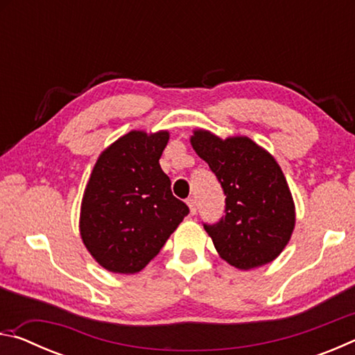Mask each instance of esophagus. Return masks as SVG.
I'll return each instance as SVG.
<instances>
[{
    "label": "esophagus",
    "instance_id": "34e87169",
    "mask_svg": "<svg viewBox=\"0 0 355 355\" xmlns=\"http://www.w3.org/2000/svg\"><path fill=\"white\" fill-rule=\"evenodd\" d=\"M186 203H188V207H189V211H191V214L194 216V214L197 213V203H196V200H194V199H188V200H186Z\"/></svg>",
    "mask_w": 355,
    "mask_h": 355
}]
</instances>
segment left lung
<instances>
[{
  "mask_svg": "<svg viewBox=\"0 0 355 355\" xmlns=\"http://www.w3.org/2000/svg\"><path fill=\"white\" fill-rule=\"evenodd\" d=\"M191 144L225 196V214L214 224H203L219 255L244 271L277 258L296 220L291 192L277 161L249 137L222 141L197 130Z\"/></svg>",
  "mask_w": 355,
  "mask_h": 355,
  "instance_id": "obj_1",
  "label": "left lung"
}]
</instances>
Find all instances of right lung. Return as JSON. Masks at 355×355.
Masks as SVG:
<instances>
[{"label":"right lung","mask_w":355,"mask_h":355,"mask_svg":"<svg viewBox=\"0 0 355 355\" xmlns=\"http://www.w3.org/2000/svg\"><path fill=\"white\" fill-rule=\"evenodd\" d=\"M167 131H130L100 155L84 191L83 243L111 272H139L189 214L159 166Z\"/></svg>","instance_id":"1"}]
</instances>
